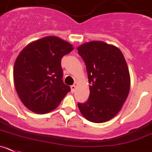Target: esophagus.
Listing matches in <instances>:
<instances>
[{"mask_svg":"<svg viewBox=\"0 0 152 152\" xmlns=\"http://www.w3.org/2000/svg\"><path fill=\"white\" fill-rule=\"evenodd\" d=\"M71 91L73 92H75V91H76V86H75V85H73V86H71Z\"/></svg>","mask_w":152,"mask_h":152,"instance_id":"34e87169","label":"esophagus"}]
</instances>
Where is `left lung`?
Returning <instances> with one entry per match:
<instances>
[{"mask_svg":"<svg viewBox=\"0 0 152 152\" xmlns=\"http://www.w3.org/2000/svg\"><path fill=\"white\" fill-rule=\"evenodd\" d=\"M77 49L86 63L91 84L88 100L78 103L79 110L91 122L110 121L121 110L130 91L125 58L118 48L103 41L85 42Z\"/></svg>","mask_w":152,"mask_h":152,"instance_id":"1","label":"left lung"}]
</instances>
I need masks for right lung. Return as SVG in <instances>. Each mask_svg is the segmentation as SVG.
<instances>
[{
	"label": "right lung",
	"instance_id": "add662e5",
	"mask_svg": "<svg viewBox=\"0 0 152 152\" xmlns=\"http://www.w3.org/2000/svg\"><path fill=\"white\" fill-rule=\"evenodd\" d=\"M74 48L55 36L28 44L15 59L13 80L18 96L27 108L37 114L56 109L69 86L63 83L61 61Z\"/></svg>",
	"mask_w": 152,
	"mask_h": 152
}]
</instances>
